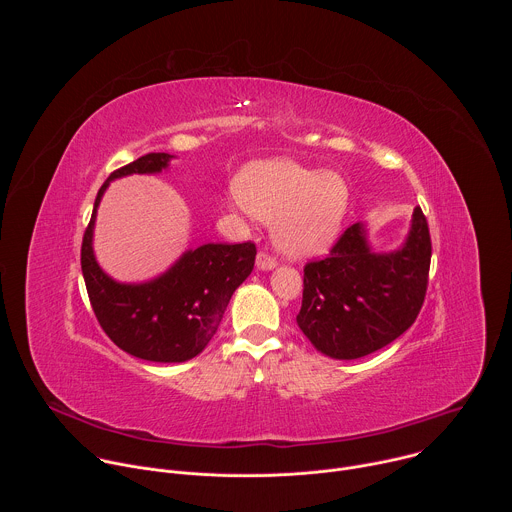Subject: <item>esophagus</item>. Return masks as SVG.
Returning a JSON list of instances; mask_svg holds the SVG:
<instances>
[{"label":"esophagus","mask_w":512,"mask_h":512,"mask_svg":"<svg viewBox=\"0 0 512 512\" xmlns=\"http://www.w3.org/2000/svg\"><path fill=\"white\" fill-rule=\"evenodd\" d=\"M275 257H271L269 253H265V251H261L259 255H257V269H261V271H269V269H273L275 267Z\"/></svg>","instance_id":"1"}]
</instances>
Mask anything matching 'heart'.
Segmentation results:
<instances>
[{
    "instance_id": "b5f03b06",
    "label": "heart",
    "mask_w": 512,
    "mask_h": 512,
    "mask_svg": "<svg viewBox=\"0 0 512 512\" xmlns=\"http://www.w3.org/2000/svg\"><path fill=\"white\" fill-rule=\"evenodd\" d=\"M243 206L273 223L277 247L289 257L324 253L338 237L350 190L336 172H320L291 160H265L245 168L237 180Z\"/></svg>"
}]
</instances>
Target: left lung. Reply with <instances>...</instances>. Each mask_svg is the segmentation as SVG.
<instances>
[{
    "instance_id": "1",
    "label": "left lung",
    "mask_w": 512,
    "mask_h": 512,
    "mask_svg": "<svg viewBox=\"0 0 512 512\" xmlns=\"http://www.w3.org/2000/svg\"><path fill=\"white\" fill-rule=\"evenodd\" d=\"M429 261V227L419 206L397 251L375 253L362 223L348 227L326 259L304 267L300 330L316 350L338 360L391 344L423 306Z\"/></svg>"
}]
</instances>
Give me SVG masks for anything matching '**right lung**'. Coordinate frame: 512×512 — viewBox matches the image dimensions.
I'll return each instance as SVG.
<instances>
[{"instance_id": "obj_1", "label": "right lung", "mask_w": 512, "mask_h": 512, "mask_svg": "<svg viewBox=\"0 0 512 512\" xmlns=\"http://www.w3.org/2000/svg\"><path fill=\"white\" fill-rule=\"evenodd\" d=\"M172 158L170 154H145L115 170L95 198L81 249L87 294L101 328L121 350L152 362H184L204 350L235 289L253 271L257 255L251 241L208 243L186 251L166 273L143 283H119L99 267L93 253V229L97 206L109 182L129 174H158Z\"/></svg>"}]
</instances>
